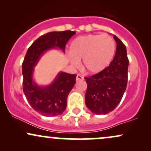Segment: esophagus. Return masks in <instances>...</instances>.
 Wrapping results in <instances>:
<instances>
[{"label": "esophagus", "instance_id": "obj_1", "mask_svg": "<svg viewBox=\"0 0 151 151\" xmlns=\"http://www.w3.org/2000/svg\"><path fill=\"white\" fill-rule=\"evenodd\" d=\"M76 79H77V81L82 80V79H84V77H83L81 75H80V74H78L77 75V77H76Z\"/></svg>", "mask_w": 151, "mask_h": 151}]
</instances>
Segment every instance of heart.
I'll use <instances>...</instances> for the list:
<instances>
[{
    "label": "heart",
    "instance_id": "heart-1",
    "mask_svg": "<svg viewBox=\"0 0 151 151\" xmlns=\"http://www.w3.org/2000/svg\"><path fill=\"white\" fill-rule=\"evenodd\" d=\"M116 44L109 35L89 34L76 38L70 46V61L76 67L82 60L83 67L90 74L101 72L110 65Z\"/></svg>",
    "mask_w": 151,
    "mask_h": 151
}]
</instances>
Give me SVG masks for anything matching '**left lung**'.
<instances>
[{
	"mask_svg": "<svg viewBox=\"0 0 151 151\" xmlns=\"http://www.w3.org/2000/svg\"><path fill=\"white\" fill-rule=\"evenodd\" d=\"M116 51L113 61L104 70L86 77V107L93 114H107L120 103L128 81L129 59L126 47L116 36Z\"/></svg>",
	"mask_w": 151,
	"mask_h": 151,
	"instance_id": "8db88e82",
	"label": "left lung"
}]
</instances>
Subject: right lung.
<instances>
[{
	"label": "right lung",
	"instance_id": "add662e5",
	"mask_svg": "<svg viewBox=\"0 0 151 151\" xmlns=\"http://www.w3.org/2000/svg\"><path fill=\"white\" fill-rule=\"evenodd\" d=\"M75 33L65 30L43 35L31 45L24 58L23 92L32 108L45 116H55L65 111L67 96L75 84L77 75L60 72L49 85L40 86L33 80L34 67L47 50L57 48L65 52L67 41Z\"/></svg>",
	"mask_w": 151,
	"mask_h": 151
}]
</instances>
